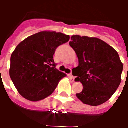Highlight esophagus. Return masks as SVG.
<instances>
[{
    "label": "esophagus",
    "mask_w": 128,
    "mask_h": 128,
    "mask_svg": "<svg viewBox=\"0 0 128 128\" xmlns=\"http://www.w3.org/2000/svg\"><path fill=\"white\" fill-rule=\"evenodd\" d=\"M68 77H69V79L70 80V81L72 82H74V80H75V78H74V76H72L71 74H70V75H68Z\"/></svg>",
    "instance_id": "34e87169"
}]
</instances>
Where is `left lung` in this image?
Listing matches in <instances>:
<instances>
[{
  "instance_id": "obj_1",
  "label": "left lung",
  "mask_w": 128,
  "mask_h": 128,
  "mask_svg": "<svg viewBox=\"0 0 128 128\" xmlns=\"http://www.w3.org/2000/svg\"><path fill=\"white\" fill-rule=\"evenodd\" d=\"M69 44L77 54L76 81L83 86L78 99L85 104L96 106L109 100L121 82L123 64L117 52L102 40L74 35Z\"/></svg>"
}]
</instances>
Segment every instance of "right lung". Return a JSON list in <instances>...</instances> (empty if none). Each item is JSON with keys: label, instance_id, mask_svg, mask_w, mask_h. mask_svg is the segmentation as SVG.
Returning <instances> with one entry per match:
<instances>
[{"label": "right lung", "instance_id": "obj_1", "mask_svg": "<svg viewBox=\"0 0 128 128\" xmlns=\"http://www.w3.org/2000/svg\"><path fill=\"white\" fill-rule=\"evenodd\" d=\"M69 39V35L45 30L28 37L16 46L11 56L10 76L23 98L33 102L46 99L66 76L56 68L53 55L58 46Z\"/></svg>", "mask_w": 128, "mask_h": 128}]
</instances>
